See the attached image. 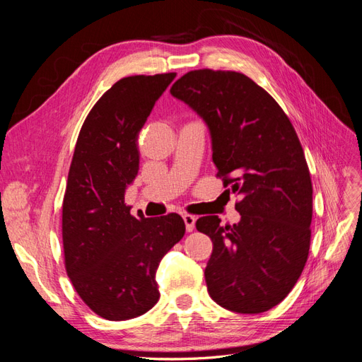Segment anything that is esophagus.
<instances>
[{"label": "esophagus", "instance_id": "esophagus-1", "mask_svg": "<svg viewBox=\"0 0 362 362\" xmlns=\"http://www.w3.org/2000/svg\"><path fill=\"white\" fill-rule=\"evenodd\" d=\"M184 223H185V229H187V233H192L194 229V223H196V217L192 214H184Z\"/></svg>", "mask_w": 362, "mask_h": 362}]
</instances>
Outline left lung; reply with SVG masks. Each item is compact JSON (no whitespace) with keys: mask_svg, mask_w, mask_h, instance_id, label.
<instances>
[{"mask_svg":"<svg viewBox=\"0 0 362 362\" xmlns=\"http://www.w3.org/2000/svg\"><path fill=\"white\" fill-rule=\"evenodd\" d=\"M170 93L205 120L217 177L228 194L240 196L238 223L196 221L213 242L208 293L229 311H269L298 282L310 252L313 184L299 137L279 104L245 74L190 71Z\"/></svg>","mask_w":362,"mask_h":362,"instance_id":"left-lung-1","label":"left lung"}]
</instances>
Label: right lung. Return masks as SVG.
Returning a JSON list of instances; mask_svg holds the SVG:
<instances>
[{"label":"right lung","mask_w":362,"mask_h":362,"mask_svg":"<svg viewBox=\"0 0 362 362\" xmlns=\"http://www.w3.org/2000/svg\"><path fill=\"white\" fill-rule=\"evenodd\" d=\"M175 76L119 80L93 105L76 139L63 198L64 267L83 302L107 320L134 319L158 302V264L185 233L177 213L136 218L125 205L139 172V133Z\"/></svg>","instance_id":"add662e5"}]
</instances>
